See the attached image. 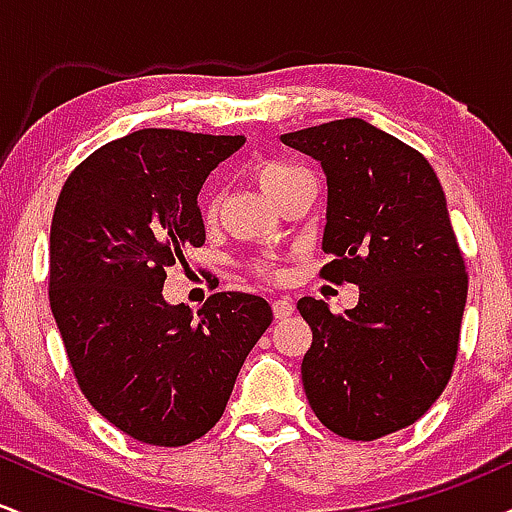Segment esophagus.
<instances>
[{"mask_svg": "<svg viewBox=\"0 0 512 512\" xmlns=\"http://www.w3.org/2000/svg\"><path fill=\"white\" fill-rule=\"evenodd\" d=\"M272 313L276 320H284V317L293 315V301L291 298H276L272 303Z\"/></svg>", "mask_w": 512, "mask_h": 512, "instance_id": "obj_1", "label": "esophagus"}]
</instances>
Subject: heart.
<instances>
[{"label":"heart","mask_w":512,"mask_h":512,"mask_svg":"<svg viewBox=\"0 0 512 512\" xmlns=\"http://www.w3.org/2000/svg\"><path fill=\"white\" fill-rule=\"evenodd\" d=\"M252 178H255L257 185H260V190L272 199L276 207H279L281 199L289 195L291 190H296V187L303 185V182L313 180L308 170H303L301 166H293V163H286V161H257L255 166H252ZM219 202H221L219 192L214 190L204 197L202 202L204 219L211 221L216 214H219ZM255 272L264 276V279H279L281 276V269L276 267L272 260L257 262Z\"/></svg>","instance_id":"heart-1"}]
</instances>
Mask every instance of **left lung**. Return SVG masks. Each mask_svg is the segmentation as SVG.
I'll list each match as a JSON object with an SVG mask.
<instances>
[{
	"instance_id": "8db88e82",
	"label": "left lung",
	"mask_w": 512,
	"mask_h": 512,
	"mask_svg": "<svg viewBox=\"0 0 512 512\" xmlns=\"http://www.w3.org/2000/svg\"><path fill=\"white\" fill-rule=\"evenodd\" d=\"M327 175L322 279L358 286L332 315L298 301L313 330L305 397L337 436L375 440L407 428L448 385L467 303L464 257L431 163L358 117L281 134Z\"/></svg>"
}]
</instances>
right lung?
I'll return each instance as SVG.
<instances>
[{"label": "right lung", "instance_id": "add662e5", "mask_svg": "<svg viewBox=\"0 0 512 512\" xmlns=\"http://www.w3.org/2000/svg\"><path fill=\"white\" fill-rule=\"evenodd\" d=\"M245 137L139 129L72 170L50 226V308L81 392L129 438L178 448L226 409L272 325L260 296L221 291L192 313L166 269L204 245L197 195Z\"/></svg>", "mask_w": 512, "mask_h": 512}]
</instances>
